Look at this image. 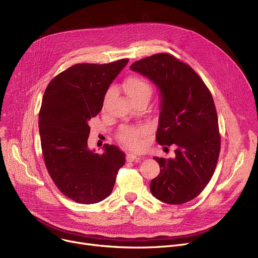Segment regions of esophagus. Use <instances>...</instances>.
Returning a JSON list of instances; mask_svg holds the SVG:
<instances>
[{
	"label": "esophagus",
	"mask_w": 258,
	"mask_h": 258,
	"mask_svg": "<svg viewBox=\"0 0 258 258\" xmlns=\"http://www.w3.org/2000/svg\"><path fill=\"white\" fill-rule=\"evenodd\" d=\"M141 158L137 157L135 154H132V153H128L126 154V161L127 162H134V161H139Z\"/></svg>",
	"instance_id": "34e87169"
}]
</instances>
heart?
<instances>
[{"label":"heart","instance_id":"obj_1","mask_svg":"<svg viewBox=\"0 0 258 258\" xmlns=\"http://www.w3.org/2000/svg\"><path fill=\"white\" fill-rule=\"evenodd\" d=\"M123 88L127 96L135 102L140 99H150L153 94V87L148 81L139 76H130L125 79ZM111 92L107 91L103 98V107L105 106ZM148 134V130L145 126H133L122 125L118 133L117 139L128 150L140 151L144 146V141Z\"/></svg>","mask_w":258,"mask_h":258}]
</instances>
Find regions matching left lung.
<instances>
[{"instance_id":"8db88e82","label":"left lung","mask_w":258,"mask_h":258,"mask_svg":"<svg viewBox=\"0 0 258 258\" xmlns=\"http://www.w3.org/2000/svg\"><path fill=\"white\" fill-rule=\"evenodd\" d=\"M131 69L160 90L157 142L177 146L173 159L154 158L160 173L151 182V191L167 204H184L204 190L218 164L221 134L212 95L190 66L169 53L135 61Z\"/></svg>"}]
</instances>
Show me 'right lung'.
I'll return each mask as SVG.
<instances>
[{"label": "right lung", "mask_w": 258, "mask_h": 258, "mask_svg": "<svg viewBox=\"0 0 258 258\" xmlns=\"http://www.w3.org/2000/svg\"><path fill=\"white\" fill-rule=\"evenodd\" d=\"M128 62L76 63L54 77L38 114L40 145L48 173L62 195L95 204L112 194L125 155L116 145L103 154L88 148L89 120L101 111L106 90Z\"/></svg>", "instance_id": "obj_1"}]
</instances>
